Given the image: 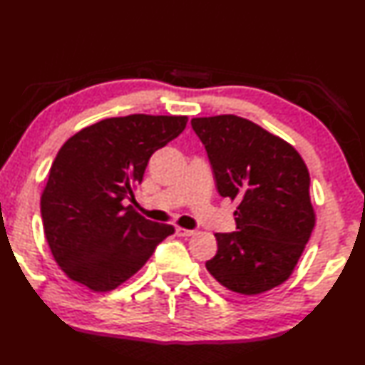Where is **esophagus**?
I'll use <instances>...</instances> for the list:
<instances>
[{
	"instance_id": "34e87169",
	"label": "esophagus",
	"mask_w": 365,
	"mask_h": 365,
	"mask_svg": "<svg viewBox=\"0 0 365 365\" xmlns=\"http://www.w3.org/2000/svg\"><path fill=\"white\" fill-rule=\"evenodd\" d=\"M197 234V230L193 229H184V227H176V235L178 237H192Z\"/></svg>"
}]
</instances>
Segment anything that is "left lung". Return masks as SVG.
<instances>
[{"label": "left lung", "mask_w": 365, "mask_h": 365, "mask_svg": "<svg viewBox=\"0 0 365 365\" xmlns=\"http://www.w3.org/2000/svg\"><path fill=\"white\" fill-rule=\"evenodd\" d=\"M221 197L237 200V232L215 234L206 268L220 288L257 296L289 279L316 225L297 150L234 114L195 118Z\"/></svg>", "instance_id": "obj_1"}]
</instances>
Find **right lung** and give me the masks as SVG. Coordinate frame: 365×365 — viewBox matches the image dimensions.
Wrapping results in <instances>:
<instances>
[{"label":"right lung","instance_id":"obj_1","mask_svg":"<svg viewBox=\"0 0 365 365\" xmlns=\"http://www.w3.org/2000/svg\"><path fill=\"white\" fill-rule=\"evenodd\" d=\"M185 123L187 115L110 118L58 150L40 204L49 250L71 280L96 292L118 288L175 232L122 201L142 182L150 156Z\"/></svg>","mask_w":365,"mask_h":365}]
</instances>
